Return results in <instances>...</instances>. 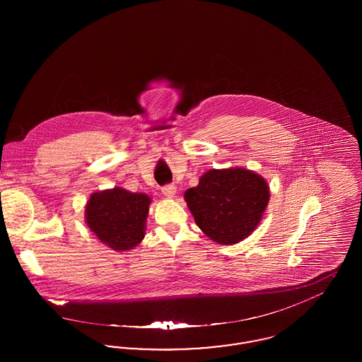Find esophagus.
<instances>
[{
    "instance_id": "34e87169",
    "label": "esophagus",
    "mask_w": 362,
    "mask_h": 362,
    "mask_svg": "<svg viewBox=\"0 0 362 362\" xmlns=\"http://www.w3.org/2000/svg\"><path fill=\"white\" fill-rule=\"evenodd\" d=\"M161 192H163L165 197L173 198V197H175V194H176V186H175V185H167V186H164V187L161 189Z\"/></svg>"
}]
</instances>
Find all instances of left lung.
Here are the masks:
<instances>
[{
	"instance_id": "1",
	"label": "left lung",
	"mask_w": 362,
	"mask_h": 362,
	"mask_svg": "<svg viewBox=\"0 0 362 362\" xmlns=\"http://www.w3.org/2000/svg\"><path fill=\"white\" fill-rule=\"evenodd\" d=\"M269 197L266 180L243 168L210 170L185 194L197 225L224 245L239 243L257 228Z\"/></svg>"
}]
</instances>
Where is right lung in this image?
<instances>
[{
	"label": "right lung",
	"mask_w": 362,
	"mask_h": 362,
	"mask_svg": "<svg viewBox=\"0 0 362 362\" xmlns=\"http://www.w3.org/2000/svg\"><path fill=\"white\" fill-rule=\"evenodd\" d=\"M149 204L148 195L119 187L95 192L86 204V224L110 248L132 250L144 239Z\"/></svg>",
	"instance_id": "1"
}]
</instances>
